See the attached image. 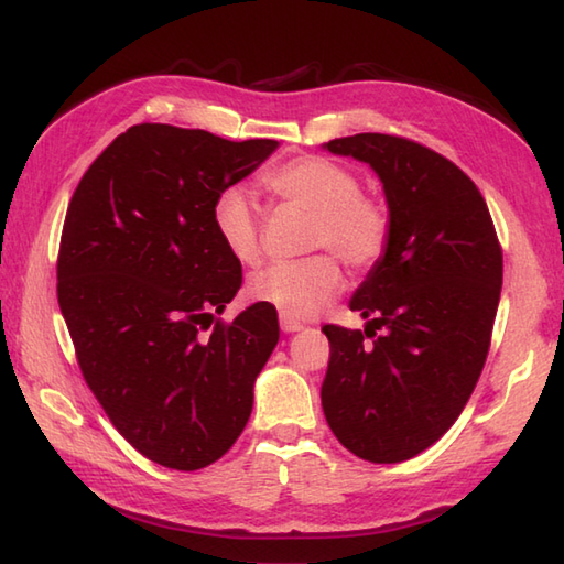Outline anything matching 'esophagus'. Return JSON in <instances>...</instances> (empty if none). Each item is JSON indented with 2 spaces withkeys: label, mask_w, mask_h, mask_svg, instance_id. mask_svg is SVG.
<instances>
[{
  "label": "esophagus",
  "mask_w": 564,
  "mask_h": 564,
  "mask_svg": "<svg viewBox=\"0 0 564 564\" xmlns=\"http://www.w3.org/2000/svg\"><path fill=\"white\" fill-rule=\"evenodd\" d=\"M281 329L283 332H301L303 329V322H297V319H291V317H281Z\"/></svg>",
  "instance_id": "34e87169"
}]
</instances>
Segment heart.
<instances>
[{
  "mask_svg": "<svg viewBox=\"0 0 564 564\" xmlns=\"http://www.w3.org/2000/svg\"><path fill=\"white\" fill-rule=\"evenodd\" d=\"M261 182L271 196L313 213V249L337 251L354 269H370L386 257L392 237L390 210L386 203L361 194V178L349 166L307 154L271 166ZM210 218L235 261L242 267L259 263V210L245 188H225L213 203ZM341 283L339 261L332 254H313L257 273L249 281V295L279 310L281 317L307 319L341 291Z\"/></svg>",
  "mask_w": 564,
  "mask_h": 564,
  "instance_id": "1",
  "label": "heart"
}]
</instances>
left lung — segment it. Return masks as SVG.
Here are the masks:
<instances>
[{
    "label": "left lung",
    "mask_w": 564,
    "mask_h": 564,
    "mask_svg": "<svg viewBox=\"0 0 564 564\" xmlns=\"http://www.w3.org/2000/svg\"><path fill=\"white\" fill-rule=\"evenodd\" d=\"M334 154L370 164L386 188L390 247L351 297L370 322L325 325L322 410L344 448L402 463L436 443L480 380L501 293V245L480 188L414 140L358 133Z\"/></svg>",
    "instance_id": "obj_1"
}]
</instances>
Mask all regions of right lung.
I'll return each instance as SVG.
<instances>
[{
	"mask_svg": "<svg viewBox=\"0 0 564 564\" xmlns=\"http://www.w3.org/2000/svg\"><path fill=\"white\" fill-rule=\"evenodd\" d=\"M279 148L166 123L128 128L72 194L57 303L94 398L130 446L172 470L232 448L279 315L254 303L218 317L242 263L213 230V203Z\"/></svg>",
	"mask_w": 564,
	"mask_h": 564,
	"instance_id": "right-lung-1",
	"label": "right lung"
}]
</instances>
